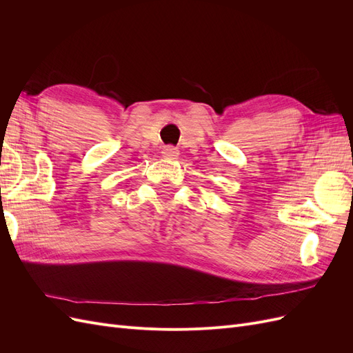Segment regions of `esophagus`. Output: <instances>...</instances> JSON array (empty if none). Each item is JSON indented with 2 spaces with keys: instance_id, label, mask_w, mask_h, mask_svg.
<instances>
[{
  "instance_id": "34e87169",
  "label": "esophagus",
  "mask_w": 353,
  "mask_h": 353,
  "mask_svg": "<svg viewBox=\"0 0 353 353\" xmlns=\"http://www.w3.org/2000/svg\"><path fill=\"white\" fill-rule=\"evenodd\" d=\"M178 154H179V152L172 145H166V147H163V150H162V156L166 157V159H176Z\"/></svg>"
}]
</instances>
